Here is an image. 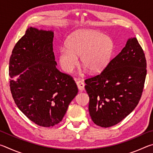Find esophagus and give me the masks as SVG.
Here are the masks:
<instances>
[{"label":"esophagus","mask_w":153,"mask_h":153,"mask_svg":"<svg viewBox=\"0 0 153 153\" xmlns=\"http://www.w3.org/2000/svg\"><path fill=\"white\" fill-rule=\"evenodd\" d=\"M76 84H77V88H78L79 91H83V90H84L85 84L84 82L82 81H77V82H76Z\"/></svg>","instance_id":"34e87169"}]
</instances>
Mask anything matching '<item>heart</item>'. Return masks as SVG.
<instances>
[{
  "mask_svg": "<svg viewBox=\"0 0 153 153\" xmlns=\"http://www.w3.org/2000/svg\"><path fill=\"white\" fill-rule=\"evenodd\" d=\"M113 51L112 40L102 33L84 30L74 33L67 40L66 47H61L59 60L61 68L71 72L80 63L92 73L102 71L110 62Z\"/></svg>",
  "mask_w": 153,
  "mask_h": 153,
  "instance_id": "b5f03b06",
  "label": "heart"
}]
</instances>
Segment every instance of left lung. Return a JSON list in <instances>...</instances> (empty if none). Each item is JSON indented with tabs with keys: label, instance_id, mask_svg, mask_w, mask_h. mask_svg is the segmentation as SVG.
I'll return each mask as SVG.
<instances>
[{
	"label": "left lung",
	"instance_id": "obj_1",
	"mask_svg": "<svg viewBox=\"0 0 153 153\" xmlns=\"http://www.w3.org/2000/svg\"><path fill=\"white\" fill-rule=\"evenodd\" d=\"M146 76V61L136 38L99 75L85 80L88 109L96 125L108 128L126 117L138 104Z\"/></svg>",
	"mask_w": 153,
	"mask_h": 153
}]
</instances>
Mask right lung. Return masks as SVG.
<instances>
[{
	"label": "right lung",
	"mask_w": 153,
	"mask_h": 153,
	"mask_svg": "<svg viewBox=\"0 0 153 153\" xmlns=\"http://www.w3.org/2000/svg\"><path fill=\"white\" fill-rule=\"evenodd\" d=\"M53 37L51 30L28 27L9 60L10 89L15 104L29 120L46 128L62 121L78 92L73 77L56 69Z\"/></svg>",
	"instance_id": "right-lung-1"
}]
</instances>
